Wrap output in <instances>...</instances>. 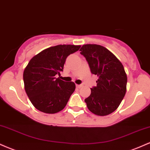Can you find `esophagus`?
Listing matches in <instances>:
<instances>
[{"label":"esophagus","mask_w":150,"mask_h":150,"mask_svg":"<svg viewBox=\"0 0 150 150\" xmlns=\"http://www.w3.org/2000/svg\"><path fill=\"white\" fill-rule=\"evenodd\" d=\"M82 86H83V85H76V87H77V88H81Z\"/></svg>","instance_id":"34e87169"}]
</instances>
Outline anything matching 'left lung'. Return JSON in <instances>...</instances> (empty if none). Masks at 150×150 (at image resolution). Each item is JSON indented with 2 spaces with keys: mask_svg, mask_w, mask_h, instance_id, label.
Wrapping results in <instances>:
<instances>
[{
  "mask_svg": "<svg viewBox=\"0 0 150 150\" xmlns=\"http://www.w3.org/2000/svg\"><path fill=\"white\" fill-rule=\"evenodd\" d=\"M80 53L85 56L91 73L97 75V86L85 101L91 112L104 116L116 111L126 92L127 75L123 65L107 49L97 44H85Z\"/></svg>",
  "mask_w": 150,
  "mask_h": 150,
  "instance_id": "obj_1",
  "label": "left lung"
}]
</instances>
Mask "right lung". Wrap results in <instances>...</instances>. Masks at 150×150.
I'll use <instances>...</instances> for the list:
<instances>
[{
	"mask_svg": "<svg viewBox=\"0 0 150 150\" xmlns=\"http://www.w3.org/2000/svg\"><path fill=\"white\" fill-rule=\"evenodd\" d=\"M80 46L58 45L43 50L30 60L23 73L25 92L33 106L46 113H56L65 108L75 89L73 82L61 75L66 58Z\"/></svg>",
	"mask_w": 150,
	"mask_h": 150,
	"instance_id": "1",
	"label": "right lung"
}]
</instances>
